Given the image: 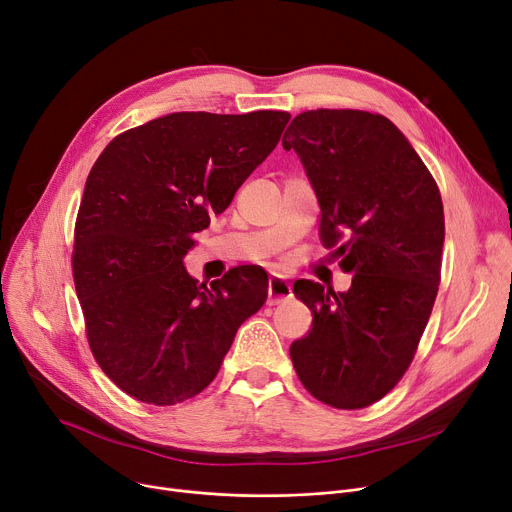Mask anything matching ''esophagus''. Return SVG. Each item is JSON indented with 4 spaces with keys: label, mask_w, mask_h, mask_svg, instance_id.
<instances>
[{
    "label": "esophagus",
    "mask_w": 512,
    "mask_h": 512,
    "mask_svg": "<svg viewBox=\"0 0 512 512\" xmlns=\"http://www.w3.org/2000/svg\"><path fill=\"white\" fill-rule=\"evenodd\" d=\"M293 297V288L286 280L272 276L268 282V305H278V303H286L288 299Z\"/></svg>",
    "instance_id": "34e87169"
}]
</instances>
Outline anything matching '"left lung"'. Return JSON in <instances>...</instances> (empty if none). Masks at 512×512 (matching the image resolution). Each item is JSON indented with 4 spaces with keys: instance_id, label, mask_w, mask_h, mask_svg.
<instances>
[{
    "instance_id": "8db88e82",
    "label": "left lung",
    "mask_w": 512,
    "mask_h": 512,
    "mask_svg": "<svg viewBox=\"0 0 512 512\" xmlns=\"http://www.w3.org/2000/svg\"><path fill=\"white\" fill-rule=\"evenodd\" d=\"M322 209L320 240L347 293L311 280L295 297L314 314L291 345L303 387L339 410L385 397L410 368L441 280L443 203L431 171L387 117L353 108L307 110L288 125Z\"/></svg>"
}]
</instances>
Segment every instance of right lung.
<instances>
[{
    "instance_id": "add662e5",
    "label": "right lung",
    "mask_w": 512,
    "mask_h": 512,
    "mask_svg": "<svg viewBox=\"0 0 512 512\" xmlns=\"http://www.w3.org/2000/svg\"><path fill=\"white\" fill-rule=\"evenodd\" d=\"M291 119L173 113L127 129L87 175L73 280L98 366L138 402L175 406L217 376L240 324L268 297V274L238 265L198 284L184 257L226 211Z\"/></svg>"
}]
</instances>
